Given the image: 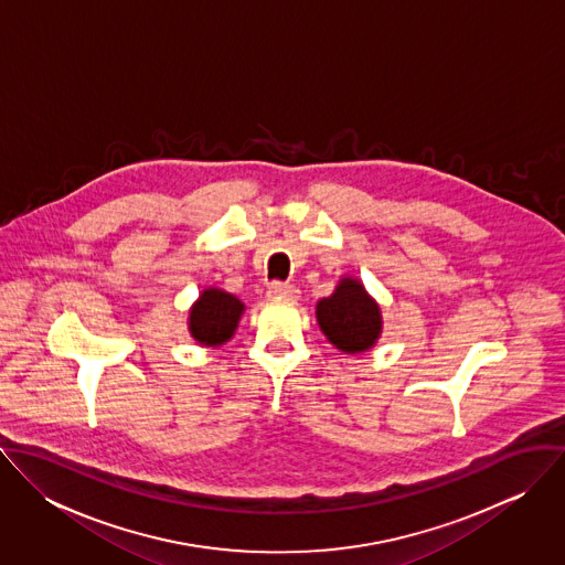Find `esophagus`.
Here are the masks:
<instances>
[{
  "instance_id": "1",
  "label": "esophagus",
  "mask_w": 565,
  "mask_h": 565,
  "mask_svg": "<svg viewBox=\"0 0 565 565\" xmlns=\"http://www.w3.org/2000/svg\"><path fill=\"white\" fill-rule=\"evenodd\" d=\"M267 294L271 296V298H298V289L294 287V285H287V282H271L269 285V289H267Z\"/></svg>"
}]
</instances>
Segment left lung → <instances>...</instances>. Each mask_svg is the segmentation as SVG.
<instances>
[{
  "mask_svg": "<svg viewBox=\"0 0 565 565\" xmlns=\"http://www.w3.org/2000/svg\"><path fill=\"white\" fill-rule=\"evenodd\" d=\"M316 318L326 339L343 354L367 352L383 334L381 307L354 276H343L316 305Z\"/></svg>",
  "mask_w": 565,
  "mask_h": 565,
  "instance_id": "left-lung-1",
  "label": "left lung"
}]
</instances>
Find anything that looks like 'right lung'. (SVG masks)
<instances>
[{
	"label": "right lung",
	"mask_w": 565,
	"mask_h": 565,
	"mask_svg": "<svg viewBox=\"0 0 565 565\" xmlns=\"http://www.w3.org/2000/svg\"><path fill=\"white\" fill-rule=\"evenodd\" d=\"M245 305L237 296L220 289L206 287L200 298L191 305L186 326L191 337L204 348H220L233 339Z\"/></svg>",
	"instance_id": "right-lung-1"
}]
</instances>
